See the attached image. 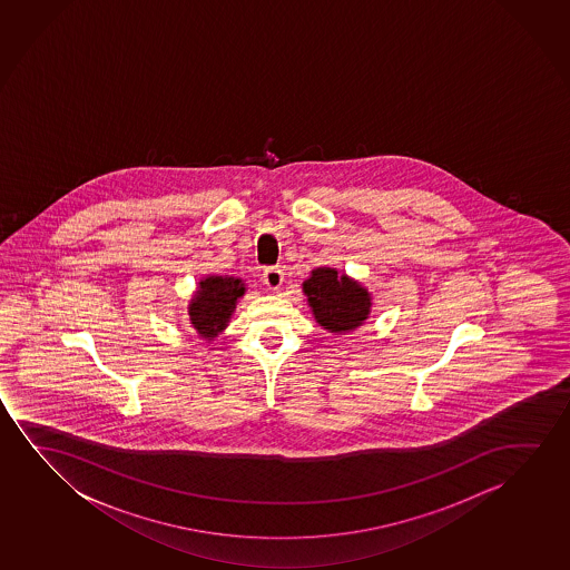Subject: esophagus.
Segmentation results:
<instances>
[{
    "label": "esophagus",
    "mask_w": 570,
    "mask_h": 570,
    "mask_svg": "<svg viewBox=\"0 0 570 570\" xmlns=\"http://www.w3.org/2000/svg\"><path fill=\"white\" fill-rule=\"evenodd\" d=\"M263 282L266 284V288L281 289L282 282H284V273H282L281 268H266L265 274H263Z\"/></svg>",
    "instance_id": "esophagus-1"
}]
</instances>
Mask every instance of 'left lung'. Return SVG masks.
I'll list each match as a JSON object with an SVG mask.
<instances>
[{
	"mask_svg": "<svg viewBox=\"0 0 570 570\" xmlns=\"http://www.w3.org/2000/svg\"><path fill=\"white\" fill-rule=\"evenodd\" d=\"M304 292L313 317L328 333H348L358 328L372 309L370 292L328 266L312 271V276L304 282Z\"/></svg>",
	"mask_w": 570,
	"mask_h": 570,
	"instance_id": "1",
	"label": "left lung"
}]
</instances>
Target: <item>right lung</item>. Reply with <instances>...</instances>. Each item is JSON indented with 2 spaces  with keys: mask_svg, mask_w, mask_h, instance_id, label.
<instances>
[{
  "mask_svg": "<svg viewBox=\"0 0 570 570\" xmlns=\"http://www.w3.org/2000/svg\"><path fill=\"white\" fill-rule=\"evenodd\" d=\"M245 294V284L235 276H206L188 304V317L196 333L212 341L229 323L237 299Z\"/></svg>",
  "mask_w": 570,
  "mask_h": 570,
  "instance_id": "1",
  "label": "right lung"
}]
</instances>
